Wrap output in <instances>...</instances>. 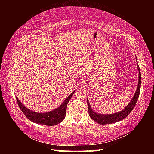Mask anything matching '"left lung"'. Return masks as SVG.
<instances>
[{"label":"left lung","instance_id":"left-lung-1","mask_svg":"<svg viewBox=\"0 0 154 154\" xmlns=\"http://www.w3.org/2000/svg\"><path fill=\"white\" fill-rule=\"evenodd\" d=\"M136 60L137 62V59ZM137 64V69L139 70V83H138L136 92H135L134 95L131 99V100H130L129 104H128L127 106L123 109V110L118 112V113L113 114H99L96 113V112L92 110L89 102H88V100H87L88 113H89L90 118H92L94 121L97 122L99 124H109L112 123H116V122H119L122 120V119H124V118H126V117L131 113L132 109L134 108L135 105H136V103L137 102L138 98H139V96L140 90V81H141V76H140V72L139 64H138V63Z\"/></svg>","mask_w":154,"mask_h":154}]
</instances>
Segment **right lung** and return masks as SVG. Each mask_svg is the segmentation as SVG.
Wrapping results in <instances>:
<instances>
[{"instance_id": "obj_1", "label": "right lung", "mask_w": 154, "mask_h": 154, "mask_svg": "<svg viewBox=\"0 0 154 154\" xmlns=\"http://www.w3.org/2000/svg\"><path fill=\"white\" fill-rule=\"evenodd\" d=\"M75 90L73 91L71 94L65 99V100L62 105L54 110L47 112V113H36L27 109L23 104L18 100L16 96L17 104L19 105L21 111L25 115V116L31 122H35L36 124H39L45 126H54L57 125L63 120L66 116V111L68 103L71 98Z\"/></svg>"}]
</instances>
